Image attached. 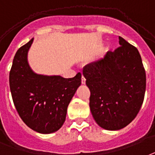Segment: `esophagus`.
<instances>
[{
  "label": "esophagus",
  "mask_w": 155,
  "mask_h": 155,
  "mask_svg": "<svg viewBox=\"0 0 155 155\" xmlns=\"http://www.w3.org/2000/svg\"><path fill=\"white\" fill-rule=\"evenodd\" d=\"M81 82H82V84H85V82H86V79L84 77V76H82V78H81Z\"/></svg>",
  "instance_id": "34e87169"
}]
</instances>
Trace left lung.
<instances>
[{"label": "left lung", "instance_id": "left-lung-1", "mask_svg": "<svg viewBox=\"0 0 155 155\" xmlns=\"http://www.w3.org/2000/svg\"><path fill=\"white\" fill-rule=\"evenodd\" d=\"M121 47L83 68L90 90L89 107L97 124L107 130L124 128L135 119L144 101L145 71L134 46L119 37Z\"/></svg>", "mask_w": 155, "mask_h": 155}]
</instances>
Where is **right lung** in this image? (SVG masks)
Wrapping results in <instances>:
<instances>
[{
  "label": "right lung",
  "instance_id": "obj_1",
  "mask_svg": "<svg viewBox=\"0 0 155 155\" xmlns=\"http://www.w3.org/2000/svg\"><path fill=\"white\" fill-rule=\"evenodd\" d=\"M34 38L16 51L10 72V88L19 117L41 134L56 132L66 121L67 107L81 84V74L73 78L37 74L28 61Z\"/></svg>",
  "mask_w": 155,
  "mask_h": 155
}]
</instances>
